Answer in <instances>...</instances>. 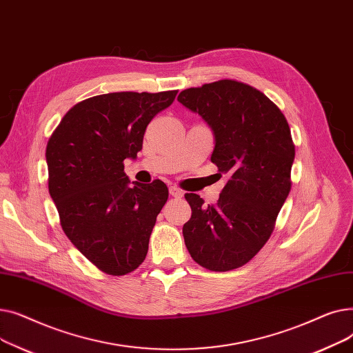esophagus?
Masks as SVG:
<instances>
[{
	"mask_svg": "<svg viewBox=\"0 0 353 353\" xmlns=\"http://www.w3.org/2000/svg\"><path fill=\"white\" fill-rule=\"evenodd\" d=\"M169 192H170V194L173 196V197H176V199H181L183 197V190L181 189H179V188H176V186H172L170 189H169Z\"/></svg>",
	"mask_w": 353,
	"mask_h": 353,
	"instance_id": "1",
	"label": "esophagus"
}]
</instances>
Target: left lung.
Listing matches in <instances>:
<instances>
[{
  "mask_svg": "<svg viewBox=\"0 0 353 353\" xmlns=\"http://www.w3.org/2000/svg\"><path fill=\"white\" fill-rule=\"evenodd\" d=\"M177 100L212 128V163L229 176L216 205L186 193L192 217L183 237L193 261L213 272L246 265L269 240L290 192V128L262 91L236 80L183 90Z\"/></svg>",
  "mask_w": 353,
  "mask_h": 353,
  "instance_id": "obj_1",
  "label": "left lung"
}]
</instances>
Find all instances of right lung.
I'll use <instances>...</instances> for the list:
<instances>
[{
  "mask_svg": "<svg viewBox=\"0 0 353 353\" xmlns=\"http://www.w3.org/2000/svg\"><path fill=\"white\" fill-rule=\"evenodd\" d=\"M176 94L121 91L90 97L67 111L47 143L48 192L61 228L107 274H127L145 259L169 190L161 180L130 184L124 160L137 157L145 127Z\"/></svg>",
  "mask_w": 353,
  "mask_h": 353,
  "instance_id": "right-lung-1",
  "label": "right lung"
}]
</instances>
